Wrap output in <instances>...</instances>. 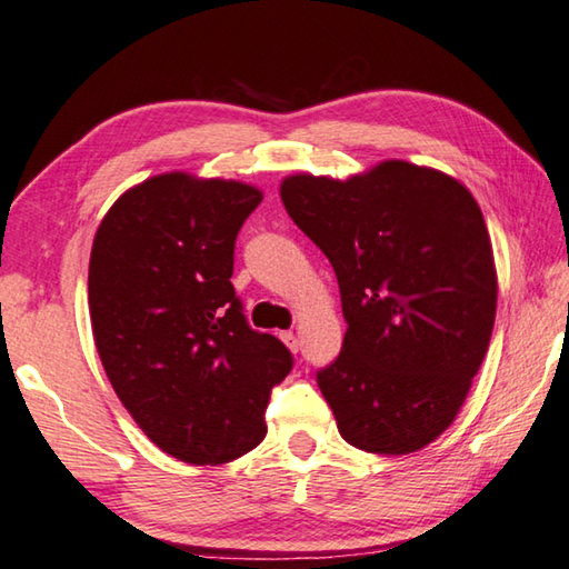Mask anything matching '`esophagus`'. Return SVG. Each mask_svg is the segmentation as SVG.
<instances>
[{
	"label": "esophagus",
	"instance_id": "34e87169",
	"mask_svg": "<svg viewBox=\"0 0 569 569\" xmlns=\"http://www.w3.org/2000/svg\"><path fill=\"white\" fill-rule=\"evenodd\" d=\"M281 340H283V343H286L288 348H291L293 353H296V350H298V338H296L293 330H283V333H281Z\"/></svg>",
	"mask_w": 569,
	"mask_h": 569
}]
</instances>
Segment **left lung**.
Wrapping results in <instances>:
<instances>
[{
	"instance_id": "1",
	"label": "left lung",
	"mask_w": 569,
	"mask_h": 569,
	"mask_svg": "<svg viewBox=\"0 0 569 569\" xmlns=\"http://www.w3.org/2000/svg\"><path fill=\"white\" fill-rule=\"evenodd\" d=\"M281 201L338 278L343 350L316 376L338 432L378 456L426 448L456 420L492 336L498 273L478 201L400 159L346 181L293 173Z\"/></svg>"
}]
</instances>
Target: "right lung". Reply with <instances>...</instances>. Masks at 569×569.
Wrapping results in <instances>:
<instances>
[{"instance_id":"right-lung-1","label":"right lung","mask_w":569,"mask_h":569,"mask_svg":"<svg viewBox=\"0 0 569 569\" xmlns=\"http://www.w3.org/2000/svg\"><path fill=\"white\" fill-rule=\"evenodd\" d=\"M263 193L251 183L159 173L123 191L89 258L101 366L147 438L181 462L221 465L266 438L271 388L293 358L236 298L233 243Z\"/></svg>"}]
</instances>
